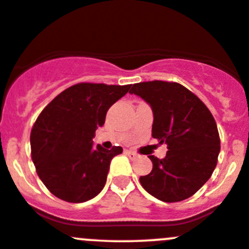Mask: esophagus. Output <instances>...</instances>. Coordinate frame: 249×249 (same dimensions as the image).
Listing matches in <instances>:
<instances>
[{"label":"esophagus","mask_w":249,"mask_h":249,"mask_svg":"<svg viewBox=\"0 0 249 249\" xmlns=\"http://www.w3.org/2000/svg\"><path fill=\"white\" fill-rule=\"evenodd\" d=\"M125 155H127L129 158H135V157H137V153L133 152V151H129V150L125 151Z\"/></svg>","instance_id":"1"}]
</instances>
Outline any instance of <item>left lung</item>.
Segmentation results:
<instances>
[{"instance_id":"1","label":"left lung","mask_w":249,"mask_h":249,"mask_svg":"<svg viewBox=\"0 0 249 249\" xmlns=\"http://www.w3.org/2000/svg\"><path fill=\"white\" fill-rule=\"evenodd\" d=\"M129 92L150 104L152 137L168 145L163 160L148 156L152 170L140 176V183L162 201L189 198L211 178L218 160L220 139L211 111L193 92L174 81L138 83Z\"/></svg>"}]
</instances>
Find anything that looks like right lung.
Here are the masks:
<instances>
[{"instance_id": "right-lung-1", "label": "right lung", "mask_w": 249, "mask_h": 249, "mask_svg": "<svg viewBox=\"0 0 249 249\" xmlns=\"http://www.w3.org/2000/svg\"><path fill=\"white\" fill-rule=\"evenodd\" d=\"M132 85L80 83L68 87L43 109L31 130V156L36 171L55 196L84 202L101 193L112 157L121 146H93L97 127L109 107Z\"/></svg>"}]
</instances>
